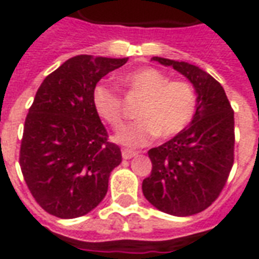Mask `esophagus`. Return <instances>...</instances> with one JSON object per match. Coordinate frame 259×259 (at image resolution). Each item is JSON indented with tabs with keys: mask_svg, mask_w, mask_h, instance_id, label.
<instances>
[{
	"mask_svg": "<svg viewBox=\"0 0 259 259\" xmlns=\"http://www.w3.org/2000/svg\"><path fill=\"white\" fill-rule=\"evenodd\" d=\"M137 155V151H133V150H129V148H123L122 150V157L124 159H130V158H133Z\"/></svg>",
	"mask_w": 259,
	"mask_h": 259,
	"instance_id": "obj_1",
	"label": "esophagus"
}]
</instances>
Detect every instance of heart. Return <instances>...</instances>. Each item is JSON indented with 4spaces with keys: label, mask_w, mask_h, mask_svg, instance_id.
<instances>
[{
    "label": "heart",
    "mask_w": 259,
    "mask_h": 259,
    "mask_svg": "<svg viewBox=\"0 0 259 259\" xmlns=\"http://www.w3.org/2000/svg\"><path fill=\"white\" fill-rule=\"evenodd\" d=\"M120 81L129 96L143 97L137 108L139 119L124 126L115 140L130 147L150 144L157 136L172 137L185 130L197 109L194 85L186 80H170L157 68H140L124 73ZM97 116L118 129L123 123V100L118 91L100 83L91 96Z\"/></svg>",
    "instance_id": "obj_1"
}]
</instances>
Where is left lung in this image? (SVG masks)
Instances as JSON below:
<instances>
[{
  "mask_svg": "<svg viewBox=\"0 0 259 259\" xmlns=\"http://www.w3.org/2000/svg\"><path fill=\"white\" fill-rule=\"evenodd\" d=\"M186 76L197 93L191 124L151 148V175L143 194L159 211L190 217L217 200L234 161V112L219 81L195 65L154 57Z\"/></svg>",
  "mask_w": 259,
  "mask_h": 259,
  "instance_id": "1",
  "label": "left lung"
}]
</instances>
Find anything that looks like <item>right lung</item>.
<instances>
[{
	"instance_id": "1",
	"label": "right lung",
	"mask_w": 259,
	"mask_h": 259,
	"mask_svg": "<svg viewBox=\"0 0 259 259\" xmlns=\"http://www.w3.org/2000/svg\"><path fill=\"white\" fill-rule=\"evenodd\" d=\"M127 58L77 55L44 79L26 116L19 163L44 211L62 219L83 217L107 194L120 148L108 141L91 96L105 74Z\"/></svg>"
}]
</instances>
